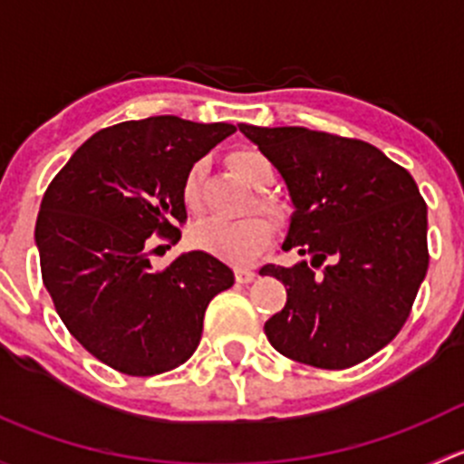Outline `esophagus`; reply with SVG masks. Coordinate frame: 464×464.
I'll return each mask as SVG.
<instances>
[{
  "instance_id": "esophagus-1",
  "label": "esophagus",
  "mask_w": 464,
  "mask_h": 464,
  "mask_svg": "<svg viewBox=\"0 0 464 464\" xmlns=\"http://www.w3.org/2000/svg\"><path fill=\"white\" fill-rule=\"evenodd\" d=\"M256 271H251V269H236V280L240 285H249V283H254L256 280Z\"/></svg>"
}]
</instances>
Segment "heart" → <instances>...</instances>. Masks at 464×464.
Here are the masks:
<instances>
[{
    "instance_id": "heart-1",
    "label": "heart",
    "mask_w": 464,
    "mask_h": 464,
    "mask_svg": "<svg viewBox=\"0 0 464 464\" xmlns=\"http://www.w3.org/2000/svg\"><path fill=\"white\" fill-rule=\"evenodd\" d=\"M233 168L242 181L256 190H266L276 179V168L269 157L258 152V150H237L231 157ZM202 179H204V163H195L184 177L181 184V199L188 206V210H199L202 206ZM262 210L278 218L280 210L269 202H258ZM274 228L269 219L262 215H251V218L240 219V222H219V219H208V222L198 224L190 231V245L198 251L215 256V258L231 262V265H249L256 256L269 245Z\"/></svg>"
}]
</instances>
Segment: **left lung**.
Listing matches in <instances>:
<instances>
[{
    "label": "left lung",
    "instance_id": "obj_1",
    "mask_svg": "<svg viewBox=\"0 0 464 464\" xmlns=\"http://www.w3.org/2000/svg\"><path fill=\"white\" fill-rule=\"evenodd\" d=\"M287 186L294 213L283 249L310 256L265 265L287 303L265 323L285 357L341 371L395 339L429 269L427 204L409 170L357 139L307 128L237 125Z\"/></svg>",
    "mask_w": 464,
    "mask_h": 464
}]
</instances>
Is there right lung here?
Segmentation results:
<instances>
[{
  "label": "right lung",
  "mask_w": 464,
  "mask_h": 464,
  "mask_svg": "<svg viewBox=\"0 0 464 464\" xmlns=\"http://www.w3.org/2000/svg\"><path fill=\"white\" fill-rule=\"evenodd\" d=\"M233 132L179 116L111 125L73 152L42 198L35 245L46 292L73 339L114 371L150 377L188 362L206 307L236 280L204 251L163 271L148 258L150 236L181 237L186 172Z\"/></svg>",
  "instance_id": "add662e5"
}]
</instances>
